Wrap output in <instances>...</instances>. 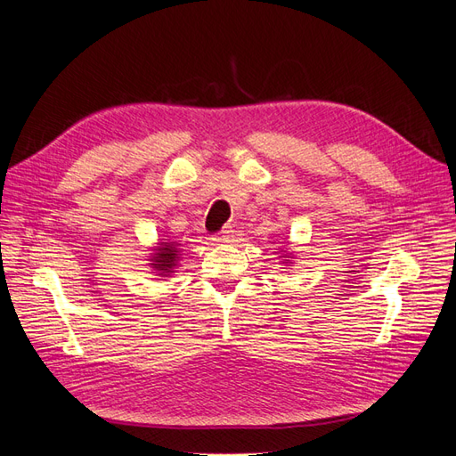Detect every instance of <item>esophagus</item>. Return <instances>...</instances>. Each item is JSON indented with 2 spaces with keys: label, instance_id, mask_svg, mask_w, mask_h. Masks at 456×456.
<instances>
[{
  "label": "esophagus",
  "instance_id": "34e87169",
  "mask_svg": "<svg viewBox=\"0 0 456 456\" xmlns=\"http://www.w3.org/2000/svg\"><path fill=\"white\" fill-rule=\"evenodd\" d=\"M230 238H232V226H224L223 230L215 233L213 240H215V241H220V243H224V241H230Z\"/></svg>",
  "mask_w": 456,
  "mask_h": 456
}]
</instances>
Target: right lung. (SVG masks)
Instances as JSON below:
<instances>
[{
	"label": "right lung",
	"instance_id": "obj_1",
	"mask_svg": "<svg viewBox=\"0 0 456 456\" xmlns=\"http://www.w3.org/2000/svg\"><path fill=\"white\" fill-rule=\"evenodd\" d=\"M161 247L159 249H156L158 253L154 255V258H151V262H154V266L158 272H161V275L173 272V268L176 266V260H178V251L175 243H159Z\"/></svg>",
	"mask_w": 456,
	"mask_h": 456
}]
</instances>
